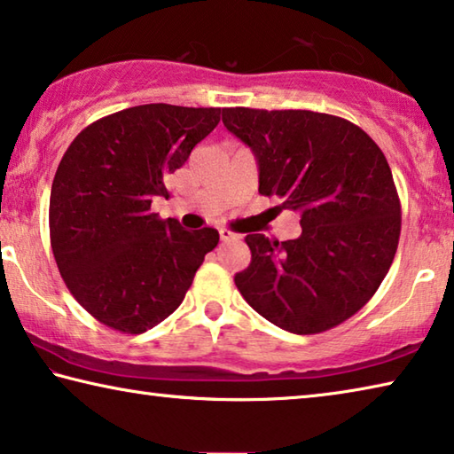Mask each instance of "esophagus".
Instances as JSON below:
<instances>
[{"mask_svg":"<svg viewBox=\"0 0 454 454\" xmlns=\"http://www.w3.org/2000/svg\"><path fill=\"white\" fill-rule=\"evenodd\" d=\"M240 234H236V232H232V230H228V228H220V240L222 242H230V240H240Z\"/></svg>","mask_w":454,"mask_h":454,"instance_id":"esophagus-1","label":"esophagus"}]
</instances>
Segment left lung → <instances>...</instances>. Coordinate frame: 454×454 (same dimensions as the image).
I'll list each match as a JSON object with an SVG mask.
<instances>
[{"label":"left lung","instance_id":"obj_1","mask_svg":"<svg viewBox=\"0 0 454 454\" xmlns=\"http://www.w3.org/2000/svg\"><path fill=\"white\" fill-rule=\"evenodd\" d=\"M250 145L258 192L301 214L296 240L248 234L252 260L234 276L244 301L292 334H318L371 301L393 264L401 200L387 158L352 121L310 110L224 107Z\"/></svg>","mask_w":454,"mask_h":454}]
</instances>
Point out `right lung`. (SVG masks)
<instances>
[{
  "mask_svg": "<svg viewBox=\"0 0 454 454\" xmlns=\"http://www.w3.org/2000/svg\"><path fill=\"white\" fill-rule=\"evenodd\" d=\"M220 121V107L145 104L83 128L58 166L50 240L67 290L91 317L142 334L178 309L218 230L152 212L164 178Z\"/></svg>",
  "mask_w": 454,
  "mask_h": 454,
  "instance_id": "right-lung-1",
  "label": "right lung"
}]
</instances>
